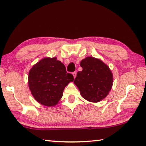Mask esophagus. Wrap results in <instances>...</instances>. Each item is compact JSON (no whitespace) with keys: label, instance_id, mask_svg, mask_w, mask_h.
Wrapping results in <instances>:
<instances>
[{"label":"esophagus","instance_id":"34e87169","mask_svg":"<svg viewBox=\"0 0 146 146\" xmlns=\"http://www.w3.org/2000/svg\"><path fill=\"white\" fill-rule=\"evenodd\" d=\"M73 75L74 78H75L76 76V71H74V72L73 73Z\"/></svg>","mask_w":146,"mask_h":146}]
</instances>
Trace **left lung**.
Wrapping results in <instances>:
<instances>
[{
    "label": "left lung",
    "instance_id": "obj_1",
    "mask_svg": "<svg viewBox=\"0 0 146 146\" xmlns=\"http://www.w3.org/2000/svg\"><path fill=\"white\" fill-rule=\"evenodd\" d=\"M83 68L77 73L74 83L82 97L98 102L107 97L112 87L113 75L107 64L99 59L86 57L80 62Z\"/></svg>",
    "mask_w": 146,
    "mask_h": 146
}]
</instances>
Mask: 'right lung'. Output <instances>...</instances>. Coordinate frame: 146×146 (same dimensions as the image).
<instances>
[{
  "instance_id": "right-lung-1",
  "label": "right lung",
  "mask_w": 146,
  "mask_h": 146,
  "mask_svg": "<svg viewBox=\"0 0 146 146\" xmlns=\"http://www.w3.org/2000/svg\"><path fill=\"white\" fill-rule=\"evenodd\" d=\"M63 63L54 58H44L34 65L28 76L29 87L35 100L47 107L54 106L68 83L73 82Z\"/></svg>"
}]
</instances>
